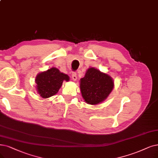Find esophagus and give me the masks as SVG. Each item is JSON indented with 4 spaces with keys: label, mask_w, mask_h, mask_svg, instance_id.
I'll list each match as a JSON object with an SVG mask.
<instances>
[{
    "label": "esophagus",
    "mask_w": 158,
    "mask_h": 158,
    "mask_svg": "<svg viewBox=\"0 0 158 158\" xmlns=\"http://www.w3.org/2000/svg\"><path fill=\"white\" fill-rule=\"evenodd\" d=\"M71 76H72V78H73V80L74 81H76V80H77V73L73 72V73H72Z\"/></svg>",
    "instance_id": "obj_1"
}]
</instances>
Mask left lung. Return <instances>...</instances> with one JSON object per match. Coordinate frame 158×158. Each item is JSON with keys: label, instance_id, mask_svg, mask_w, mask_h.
<instances>
[{"label": "left lung", "instance_id": "8db88e82", "mask_svg": "<svg viewBox=\"0 0 158 158\" xmlns=\"http://www.w3.org/2000/svg\"><path fill=\"white\" fill-rule=\"evenodd\" d=\"M114 87V81L108 74L94 67H90L84 77L80 80V89L85 102L97 105L104 101Z\"/></svg>", "mask_w": 158, "mask_h": 158}]
</instances>
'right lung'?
Segmentation results:
<instances>
[{
  "label": "right lung",
  "mask_w": 158,
  "mask_h": 158,
  "mask_svg": "<svg viewBox=\"0 0 158 158\" xmlns=\"http://www.w3.org/2000/svg\"><path fill=\"white\" fill-rule=\"evenodd\" d=\"M69 80L70 78L67 74L53 67L36 76L35 81L37 93L43 98H50L58 92L63 81H69Z\"/></svg>",
  "instance_id": "right-lung-1"
}]
</instances>
